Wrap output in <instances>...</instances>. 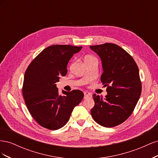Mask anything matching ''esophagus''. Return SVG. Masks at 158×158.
<instances>
[{
    "label": "esophagus",
    "mask_w": 158,
    "mask_h": 158,
    "mask_svg": "<svg viewBox=\"0 0 158 158\" xmlns=\"http://www.w3.org/2000/svg\"><path fill=\"white\" fill-rule=\"evenodd\" d=\"M84 99H88V98H92V94H91L88 92H84Z\"/></svg>",
    "instance_id": "34e87169"
}]
</instances>
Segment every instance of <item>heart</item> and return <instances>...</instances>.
Wrapping results in <instances>:
<instances>
[{"instance_id":"heart-1","label":"heart","mask_w":158,"mask_h":158,"mask_svg":"<svg viewBox=\"0 0 158 158\" xmlns=\"http://www.w3.org/2000/svg\"><path fill=\"white\" fill-rule=\"evenodd\" d=\"M96 60V59H95L94 56H93L92 55H87V56H85L84 58V62L88 61V60Z\"/></svg>"}]
</instances>
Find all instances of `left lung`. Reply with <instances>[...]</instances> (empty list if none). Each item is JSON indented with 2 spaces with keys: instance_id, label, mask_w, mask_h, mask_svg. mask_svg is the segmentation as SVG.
<instances>
[{
  "instance_id": "8db88e82",
  "label": "left lung",
  "mask_w": 158,
  "mask_h": 158,
  "mask_svg": "<svg viewBox=\"0 0 158 158\" xmlns=\"http://www.w3.org/2000/svg\"><path fill=\"white\" fill-rule=\"evenodd\" d=\"M99 56L103 73L101 81L107 87L106 99L93 95L94 120L104 127H114L125 122L133 112L142 92L139 70L135 60L114 44L90 46Z\"/></svg>"
}]
</instances>
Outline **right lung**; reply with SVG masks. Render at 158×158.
<instances>
[{"label":"right lung","mask_w":158,"mask_h":158,"mask_svg":"<svg viewBox=\"0 0 158 158\" xmlns=\"http://www.w3.org/2000/svg\"><path fill=\"white\" fill-rule=\"evenodd\" d=\"M82 46L54 45L43 50L26 71L22 93L32 117L41 127L57 130L69 121L74 107L81 102L84 94L74 89L59 95L56 83L67 73V64Z\"/></svg>","instance_id":"right-lung-1"}]
</instances>
